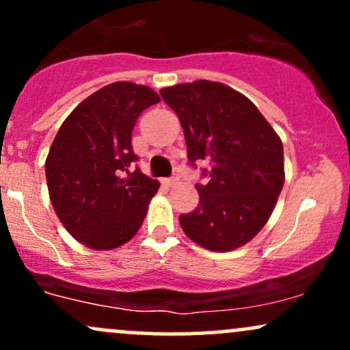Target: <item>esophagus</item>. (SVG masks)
<instances>
[{
    "mask_svg": "<svg viewBox=\"0 0 350 350\" xmlns=\"http://www.w3.org/2000/svg\"><path fill=\"white\" fill-rule=\"evenodd\" d=\"M178 180H179V176L174 174V176H172V178H170V179H164L163 184H164V186L171 187V186H174V184H178Z\"/></svg>",
    "mask_w": 350,
    "mask_h": 350,
    "instance_id": "1",
    "label": "esophagus"
}]
</instances>
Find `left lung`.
Listing matches in <instances>:
<instances>
[{
    "label": "left lung",
    "mask_w": 350,
    "mask_h": 350,
    "mask_svg": "<svg viewBox=\"0 0 350 350\" xmlns=\"http://www.w3.org/2000/svg\"><path fill=\"white\" fill-rule=\"evenodd\" d=\"M161 97L179 116L189 163H211L208 183L196 184L199 206L179 215L184 234L212 252L242 247L268 222L283 189L280 136L250 100L220 82L179 83Z\"/></svg>",
    "instance_id": "left-lung-1"
}]
</instances>
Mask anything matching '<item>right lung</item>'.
<instances>
[{
    "label": "right lung",
    "instance_id": "1",
    "mask_svg": "<svg viewBox=\"0 0 350 350\" xmlns=\"http://www.w3.org/2000/svg\"><path fill=\"white\" fill-rule=\"evenodd\" d=\"M158 102L146 85L110 83L79 103L52 142L46 159L52 207L67 232L92 250L133 239L158 192V180L138 167L128 171L138 159L131 148L136 120Z\"/></svg>",
    "mask_w": 350,
    "mask_h": 350
}]
</instances>
